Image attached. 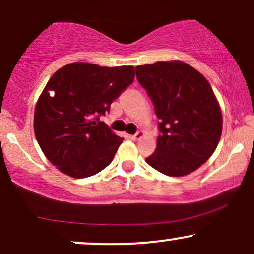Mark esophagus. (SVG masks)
<instances>
[{
    "label": "esophagus",
    "instance_id": "obj_1",
    "mask_svg": "<svg viewBox=\"0 0 254 254\" xmlns=\"http://www.w3.org/2000/svg\"><path fill=\"white\" fill-rule=\"evenodd\" d=\"M143 136V133H142V131H137L136 134H134V135H130V140H133V141H137V140H140V138Z\"/></svg>",
    "mask_w": 254,
    "mask_h": 254
}]
</instances>
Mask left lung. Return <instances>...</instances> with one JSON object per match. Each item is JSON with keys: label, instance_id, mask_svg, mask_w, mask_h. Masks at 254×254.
Masks as SVG:
<instances>
[{"label": "left lung", "instance_id": "left-lung-1", "mask_svg": "<svg viewBox=\"0 0 254 254\" xmlns=\"http://www.w3.org/2000/svg\"><path fill=\"white\" fill-rule=\"evenodd\" d=\"M159 119L157 147L145 162L170 177L195 171L213 155L222 133V113L203 75L182 61L136 67Z\"/></svg>", "mask_w": 254, "mask_h": 254}]
</instances>
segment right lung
<instances>
[{"instance_id": "1", "label": "right lung", "mask_w": 254, "mask_h": 254, "mask_svg": "<svg viewBox=\"0 0 254 254\" xmlns=\"http://www.w3.org/2000/svg\"><path fill=\"white\" fill-rule=\"evenodd\" d=\"M131 65L100 67L74 62L54 72L34 110V134L52 164L86 178L112 162L124 138L99 120L134 81Z\"/></svg>"}]
</instances>
